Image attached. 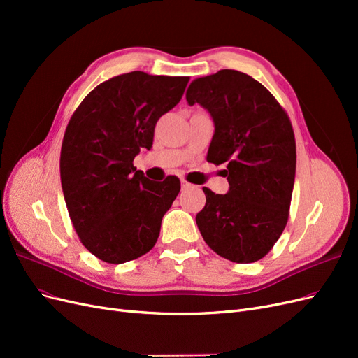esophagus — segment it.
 I'll use <instances>...</instances> for the list:
<instances>
[{
	"instance_id": "esophagus-1",
	"label": "esophagus",
	"mask_w": 358,
	"mask_h": 358,
	"mask_svg": "<svg viewBox=\"0 0 358 358\" xmlns=\"http://www.w3.org/2000/svg\"><path fill=\"white\" fill-rule=\"evenodd\" d=\"M180 187H182V189H188V188H191L192 185H191V183L185 182V180H182V182H180Z\"/></svg>"
}]
</instances>
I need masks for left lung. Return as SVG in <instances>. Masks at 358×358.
Masks as SVG:
<instances>
[{
	"instance_id": "left-lung-1",
	"label": "left lung",
	"mask_w": 358,
	"mask_h": 358,
	"mask_svg": "<svg viewBox=\"0 0 358 358\" xmlns=\"http://www.w3.org/2000/svg\"><path fill=\"white\" fill-rule=\"evenodd\" d=\"M189 106L213 121L208 161L227 162V194L203 188L197 227L213 251L234 263H254L282 234L296 178V140L287 113L251 76L220 70L192 80Z\"/></svg>"
}]
</instances>
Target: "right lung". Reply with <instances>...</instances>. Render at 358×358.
Masks as SVG:
<instances>
[{"mask_svg":"<svg viewBox=\"0 0 358 358\" xmlns=\"http://www.w3.org/2000/svg\"><path fill=\"white\" fill-rule=\"evenodd\" d=\"M187 76L131 71L100 83L71 116L61 148V185L74 230L91 254L127 263L154 248L180 191L176 176L149 180L133 166L152 148L158 119L183 95Z\"/></svg>","mask_w":358,"mask_h":358,"instance_id":"add662e5","label":"right lung"}]
</instances>
